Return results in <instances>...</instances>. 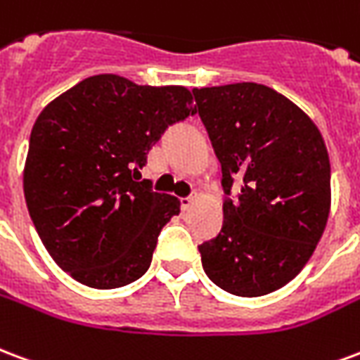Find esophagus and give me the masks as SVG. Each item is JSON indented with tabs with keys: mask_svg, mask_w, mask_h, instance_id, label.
<instances>
[{
	"mask_svg": "<svg viewBox=\"0 0 360 360\" xmlns=\"http://www.w3.org/2000/svg\"><path fill=\"white\" fill-rule=\"evenodd\" d=\"M195 201H198V195H195V193H191V195H188V198H182V207L184 209H190Z\"/></svg>",
	"mask_w": 360,
	"mask_h": 360,
	"instance_id": "obj_1",
	"label": "esophagus"
}]
</instances>
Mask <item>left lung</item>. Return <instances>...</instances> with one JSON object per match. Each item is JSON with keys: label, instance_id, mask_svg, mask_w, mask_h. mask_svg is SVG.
Listing matches in <instances>:
<instances>
[{"label": "left lung", "instance_id": "1", "mask_svg": "<svg viewBox=\"0 0 360 360\" xmlns=\"http://www.w3.org/2000/svg\"><path fill=\"white\" fill-rule=\"evenodd\" d=\"M230 193L219 236L199 245L205 274L232 295L259 297L297 276L326 228L330 157L313 120L255 82L193 90Z\"/></svg>", "mask_w": 360, "mask_h": 360}]
</instances>
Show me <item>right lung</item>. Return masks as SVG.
<instances>
[{"label": "right lung", "instance_id": "add662e5", "mask_svg": "<svg viewBox=\"0 0 360 360\" xmlns=\"http://www.w3.org/2000/svg\"><path fill=\"white\" fill-rule=\"evenodd\" d=\"M198 107L184 86L97 75L44 107L22 188L44 248L76 282L115 290L146 274L180 199L136 182L161 134Z\"/></svg>", "mask_w": 360, "mask_h": 360}]
</instances>
